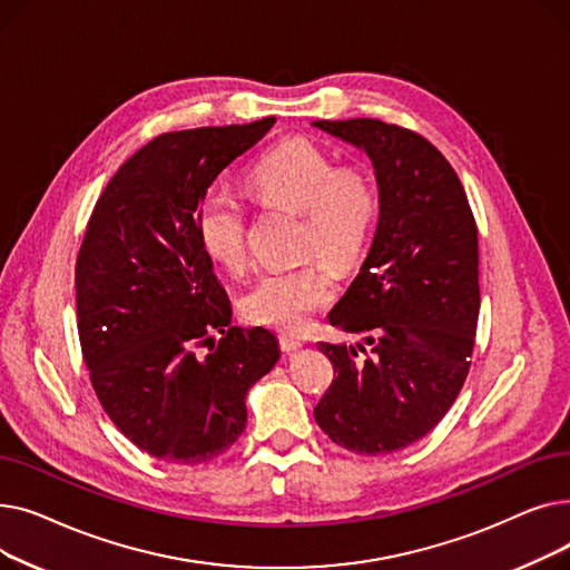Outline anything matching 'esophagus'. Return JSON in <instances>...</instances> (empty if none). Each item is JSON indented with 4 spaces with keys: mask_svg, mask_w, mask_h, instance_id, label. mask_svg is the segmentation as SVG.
<instances>
[{
    "mask_svg": "<svg viewBox=\"0 0 570 570\" xmlns=\"http://www.w3.org/2000/svg\"><path fill=\"white\" fill-rule=\"evenodd\" d=\"M279 346H282L284 353H293V351H297V348H303V342L297 340V337H291V335H282V337H279Z\"/></svg>",
    "mask_w": 570,
    "mask_h": 570,
    "instance_id": "esophagus-1",
    "label": "esophagus"
}]
</instances>
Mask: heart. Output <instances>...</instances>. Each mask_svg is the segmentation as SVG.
<instances>
[{
    "instance_id": "obj_1",
    "label": "heart",
    "mask_w": 570,
    "mask_h": 570,
    "mask_svg": "<svg viewBox=\"0 0 570 570\" xmlns=\"http://www.w3.org/2000/svg\"><path fill=\"white\" fill-rule=\"evenodd\" d=\"M249 187L267 203L303 215L297 247L344 265L363 249L376 215V191L357 168H337L318 145L293 138L265 153L249 170ZM198 235L209 258L237 273L249 258L247 209L226 189L207 191L198 207ZM335 279L321 263L263 273L245 293L243 312L282 333H301L335 297Z\"/></svg>"
}]
</instances>
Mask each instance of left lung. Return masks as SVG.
Here are the masks:
<instances>
[{
  "label": "left lung",
  "instance_id": "left-lung-1",
  "mask_svg": "<svg viewBox=\"0 0 570 570\" xmlns=\"http://www.w3.org/2000/svg\"><path fill=\"white\" fill-rule=\"evenodd\" d=\"M312 127L363 149L379 187L372 247L327 316L361 342H318L337 376L314 417L346 451L387 455L432 432L469 374L478 228L458 173L423 136L370 117Z\"/></svg>",
  "mask_w": 570,
  "mask_h": 570
}]
</instances>
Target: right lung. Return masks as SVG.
<instances>
[{
    "instance_id": "right-lung-1",
    "label": "right lung",
    "mask_w": 570,
    "mask_h": 570,
    "mask_svg": "<svg viewBox=\"0 0 570 570\" xmlns=\"http://www.w3.org/2000/svg\"><path fill=\"white\" fill-rule=\"evenodd\" d=\"M273 125L265 117L149 140L89 217L76 263L82 357L110 421L157 460L203 464L226 453L247 428L249 387L282 355L265 327L230 325L198 235L209 185Z\"/></svg>"
}]
</instances>
